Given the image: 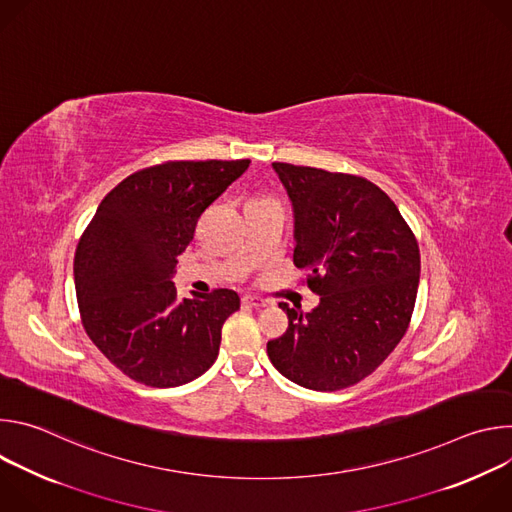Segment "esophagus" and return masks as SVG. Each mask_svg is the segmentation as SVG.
Here are the masks:
<instances>
[{
    "mask_svg": "<svg viewBox=\"0 0 512 512\" xmlns=\"http://www.w3.org/2000/svg\"><path fill=\"white\" fill-rule=\"evenodd\" d=\"M243 306H251V308H265L267 302L257 298V296H243Z\"/></svg>",
    "mask_w": 512,
    "mask_h": 512,
    "instance_id": "esophagus-1",
    "label": "esophagus"
}]
</instances>
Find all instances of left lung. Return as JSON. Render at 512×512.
<instances>
[{
    "mask_svg": "<svg viewBox=\"0 0 512 512\" xmlns=\"http://www.w3.org/2000/svg\"><path fill=\"white\" fill-rule=\"evenodd\" d=\"M294 208V263L320 304L279 308L289 326L267 342L273 367L314 391L369 377L407 332L419 247L395 202L373 182L308 166L271 164Z\"/></svg>",
    "mask_w": 512,
    "mask_h": 512,
    "instance_id": "left-lung-1",
    "label": "left lung"
}]
</instances>
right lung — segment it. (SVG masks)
Masks as SVG:
<instances>
[{"label": "right lung", "instance_id": "right-lung-1", "mask_svg": "<svg viewBox=\"0 0 512 512\" xmlns=\"http://www.w3.org/2000/svg\"><path fill=\"white\" fill-rule=\"evenodd\" d=\"M249 164L166 162L127 176L99 204L75 255L77 300L89 338L129 379L180 387L214 364L237 291L180 300L172 277L200 214Z\"/></svg>", "mask_w": 512, "mask_h": 512}]
</instances>
